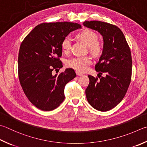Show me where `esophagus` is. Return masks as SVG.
Masks as SVG:
<instances>
[{
	"label": "esophagus",
	"mask_w": 147,
	"mask_h": 147,
	"mask_svg": "<svg viewBox=\"0 0 147 147\" xmlns=\"http://www.w3.org/2000/svg\"><path fill=\"white\" fill-rule=\"evenodd\" d=\"M76 74H77V76H82V75H83L82 74L79 72V71H76Z\"/></svg>",
	"instance_id": "obj_1"
}]
</instances>
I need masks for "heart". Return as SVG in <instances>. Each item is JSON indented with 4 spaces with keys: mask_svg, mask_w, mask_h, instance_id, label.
Returning a JSON list of instances; mask_svg holds the SVG:
<instances>
[{
    "mask_svg": "<svg viewBox=\"0 0 147 147\" xmlns=\"http://www.w3.org/2000/svg\"><path fill=\"white\" fill-rule=\"evenodd\" d=\"M78 37L86 45L89 47L93 53L97 54L101 49L100 45L97 42L98 35L91 30H84L80 32ZM71 38L68 36L64 38L61 43V48L65 52H69L70 49ZM91 63V58L89 56H77L69 59L66 62V66L73 68L79 72H84L88 69V66Z\"/></svg>",
    "mask_w": 147,
    "mask_h": 147,
    "instance_id": "1",
    "label": "heart"
}]
</instances>
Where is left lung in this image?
<instances>
[{"mask_svg": "<svg viewBox=\"0 0 147 147\" xmlns=\"http://www.w3.org/2000/svg\"><path fill=\"white\" fill-rule=\"evenodd\" d=\"M83 25L103 37L102 53L95 70L98 75H106L100 79L88 76L86 98L95 109L107 111L122 100L128 90L132 75L131 50L123 32L116 26L95 20L86 21Z\"/></svg>", "mask_w": 147, "mask_h": 147, "instance_id": "obj_1", "label": "left lung"}]
</instances>
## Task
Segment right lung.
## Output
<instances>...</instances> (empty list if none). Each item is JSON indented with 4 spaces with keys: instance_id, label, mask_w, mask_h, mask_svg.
Listing matches in <instances>:
<instances>
[{
    "instance_id": "add662e5",
    "label": "right lung",
    "mask_w": 147,
    "mask_h": 147,
    "mask_svg": "<svg viewBox=\"0 0 147 147\" xmlns=\"http://www.w3.org/2000/svg\"><path fill=\"white\" fill-rule=\"evenodd\" d=\"M81 26L72 22L38 25L22 41L19 50L18 77L24 93L31 103L42 111H52L65 100V87L76 77L72 68L52 75L63 67L61 43Z\"/></svg>"
}]
</instances>
